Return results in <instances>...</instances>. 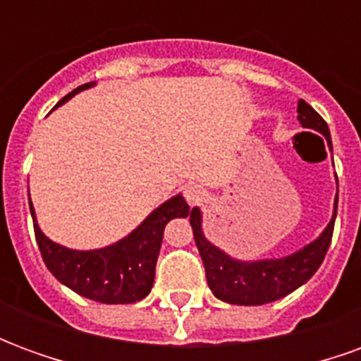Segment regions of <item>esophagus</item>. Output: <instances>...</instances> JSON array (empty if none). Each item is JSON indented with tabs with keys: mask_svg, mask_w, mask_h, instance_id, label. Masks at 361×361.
Instances as JSON below:
<instances>
[{
	"mask_svg": "<svg viewBox=\"0 0 361 361\" xmlns=\"http://www.w3.org/2000/svg\"><path fill=\"white\" fill-rule=\"evenodd\" d=\"M183 197H185V201H188L189 204H199L203 203L204 197H207V191H204L201 185H188V188L183 189Z\"/></svg>",
	"mask_w": 361,
	"mask_h": 361,
	"instance_id": "obj_1",
	"label": "esophagus"
}]
</instances>
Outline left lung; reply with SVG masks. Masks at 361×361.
Masks as SVG:
<instances>
[{"label":"left lung","mask_w":361,"mask_h":361,"mask_svg":"<svg viewBox=\"0 0 361 361\" xmlns=\"http://www.w3.org/2000/svg\"><path fill=\"white\" fill-rule=\"evenodd\" d=\"M298 121L302 123V127L315 129L321 135H325L326 142L331 145L326 121L305 100L298 102ZM336 207H338V193L334 197L333 219L317 240H313L305 247L286 257L259 259V261L234 259L219 250L216 245H212L203 234V214L197 207H193L189 212V222L193 228L197 250L203 259L204 274L212 294L222 302L234 303V305H263V303L276 302L290 292H294L295 288L305 284L317 272L331 245Z\"/></svg>","instance_id":"1"}]
</instances>
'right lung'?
<instances>
[{"label":"right lung","mask_w":361,"mask_h":361,"mask_svg":"<svg viewBox=\"0 0 361 361\" xmlns=\"http://www.w3.org/2000/svg\"><path fill=\"white\" fill-rule=\"evenodd\" d=\"M90 87H94V82L77 87L73 92L63 96L58 106ZM30 214L44 263L61 284L94 302L135 303L147 298L154 284V271L164 238V226L172 219H185L189 214V204L181 195L172 197L150 212L123 240L111 243L108 247L90 251L69 250L44 235L36 222L32 201Z\"/></svg>","instance_id":"1"}]
</instances>
